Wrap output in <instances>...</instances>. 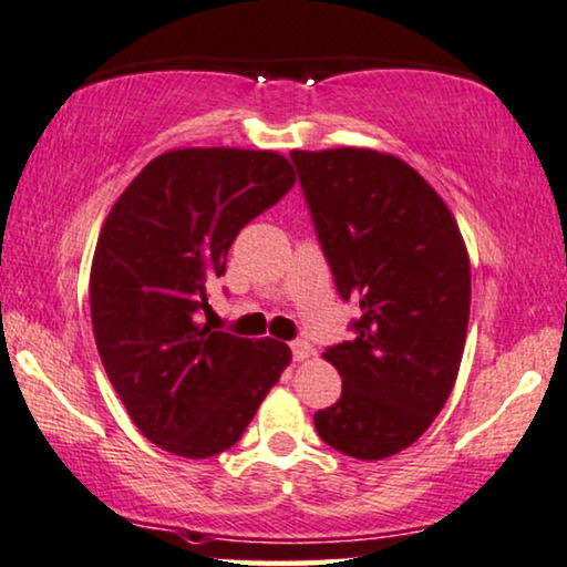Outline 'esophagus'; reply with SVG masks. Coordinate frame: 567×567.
Segmentation results:
<instances>
[{
    "label": "esophagus",
    "instance_id": "esophagus-1",
    "mask_svg": "<svg viewBox=\"0 0 567 567\" xmlns=\"http://www.w3.org/2000/svg\"><path fill=\"white\" fill-rule=\"evenodd\" d=\"M290 349H292V360L295 362H306V360H310V357H313V347H310L308 341H302V339L292 341Z\"/></svg>",
    "mask_w": 567,
    "mask_h": 567
}]
</instances>
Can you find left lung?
Returning a JSON list of instances; mask_svg holds the SVG:
<instances>
[{
	"label": "left lung",
	"mask_w": 567,
	"mask_h": 567,
	"mask_svg": "<svg viewBox=\"0 0 567 567\" xmlns=\"http://www.w3.org/2000/svg\"><path fill=\"white\" fill-rule=\"evenodd\" d=\"M318 238L357 337L323 360L341 398L313 416L333 450L385 460L432 426L457 380L470 318V257L440 193L372 148L292 151Z\"/></svg>",
	"instance_id": "left-lung-1"
}]
</instances>
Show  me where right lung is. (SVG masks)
I'll list each match as a JSON object with an SVG mask.
<instances>
[{
	"instance_id": "1",
	"label": "right lung",
	"mask_w": 567,
	"mask_h": 567,
	"mask_svg": "<svg viewBox=\"0 0 567 567\" xmlns=\"http://www.w3.org/2000/svg\"><path fill=\"white\" fill-rule=\"evenodd\" d=\"M292 185L277 151L172 148L110 207L90 272L94 341L127 416L166 452L234 446L292 360L277 339L200 323L238 230Z\"/></svg>"
}]
</instances>
